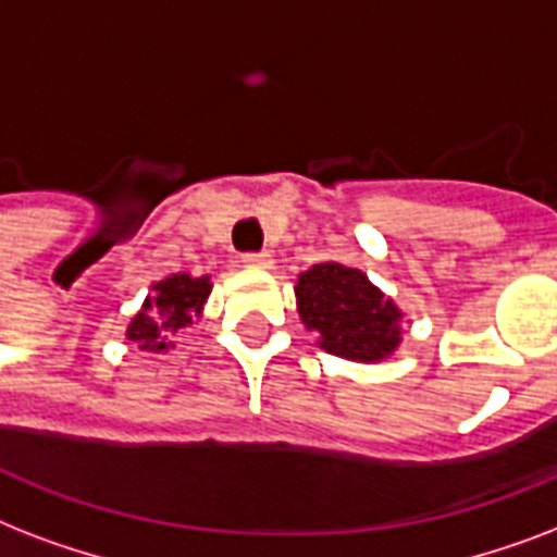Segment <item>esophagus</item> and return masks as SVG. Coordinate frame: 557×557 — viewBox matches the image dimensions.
I'll use <instances>...</instances> for the list:
<instances>
[{"instance_id": "34e87169", "label": "esophagus", "mask_w": 557, "mask_h": 557, "mask_svg": "<svg viewBox=\"0 0 557 557\" xmlns=\"http://www.w3.org/2000/svg\"><path fill=\"white\" fill-rule=\"evenodd\" d=\"M244 264L256 267V270H270V267H273V256H270V252H247V256H244Z\"/></svg>"}]
</instances>
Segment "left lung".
<instances>
[{"instance_id": "1", "label": "left lung", "mask_w": 557, "mask_h": 557, "mask_svg": "<svg viewBox=\"0 0 557 557\" xmlns=\"http://www.w3.org/2000/svg\"><path fill=\"white\" fill-rule=\"evenodd\" d=\"M296 308L327 355L377 363L400 346L404 313L355 267L337 261L310 267L296 282Z\"/></svg>"}]
</instances>
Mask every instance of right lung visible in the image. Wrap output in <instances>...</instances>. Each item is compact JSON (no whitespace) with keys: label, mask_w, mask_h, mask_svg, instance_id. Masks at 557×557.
<instances>
[{"label":"right lung","mask_w":557,"mask_h":557,"mask_svg":"<svg viewBox=\"0 0 557 557\" xmlns=\"http://www.w3.org/2000/svg\"><path fill=\"white\" fill-rule=\"evenodd\" d=\"M150 290L153 293L127 325V339L136 343L141 351L159 355L174 346L171 337L180 327L191 325L200 317L211 293V282L209 275L194 278L188 273H176L168 275L165 282H157Z\"/></svg>","instance_id":"right-lung-1"}]
</instances>
